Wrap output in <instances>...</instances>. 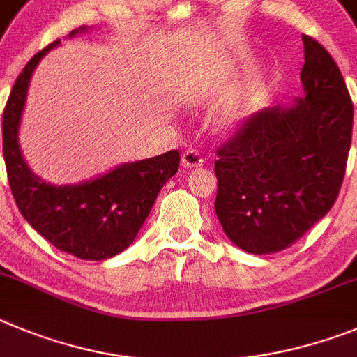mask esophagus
Segmentation results:
<instances>
[{"mask_svg": "<svg viewBox=\"0 0 357 357\" xmlns=\"http://www.w3.org/2000/svg\"><path fill=\"white\" fill-rule=\"evenodd\" d=\"M202 162H204V160H202V156L194 149L185 151L181 156V165L185 167V169H197V167L202 165Z\"/></svg>", "mask_w": 357, "mask_h": 357, "instance_id": "1", "label": "esophagus"}]
</instances>
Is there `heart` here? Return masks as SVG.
I'll list each match as a JSON object with an SVG mask.
<instances>
[{"label": "heart", "mask_w": 357, "mask_h": 357, "mask_svg": "<svg viewBox=\"0 0 357 357\" xmlns=\"http://www.w3.org/2000/svg\"><path fill=\"white\" fill-rule=\"evenodd\" d=\"M247 114H249V110H247L245 99H236L215 117V128L218 131H224V133L233 131L234 128L242 126L243 121L247 119Z\"/></svg>", "instance_id": "obj_1"}]
</instances>
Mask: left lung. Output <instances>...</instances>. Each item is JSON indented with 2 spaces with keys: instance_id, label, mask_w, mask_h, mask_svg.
<instances>
[{
  "instance_id": "8db88e82",
  "label": "left lung",
  "mask_w": 357,
  "mask_h": 357,
  "mask_svg": "<svg viewBox=\"0 0 357 357\" xmlns=\"http://www.w3.org/2000/svg\"><path fill=\"white\" fill-rule=\"evenodd\" d=\"M303 98L265 108L218 149L215 213L250 255L297 242L333 208L345 176L354 107L326 47L303 35Z\"/></svg>"
}]
</instances>
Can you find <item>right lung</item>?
Returning a JSON list of instances; mask_svg holds the SVG:
<instances>
[{"mask_svg": "<svg viewBox=\"0 0 357 357\" xmlns=\"http://www.w3.org/2000/svg\"><path fill=\"white\" fill-rule=\"evenodd\" d=\"M89 26L76 28L69 38ZM54 40L22 69L3 112V156L19 211L40 236L79 259H108L133 243L160 190L178 172L179 153L117 165L78 185H51L35 174L19 146V126L28 86L38 62L56 47Z\"/></svg>", "mask_w": 357, "mask_h": 357, "instance_id": "add662e5", "label": "right lung"}]
</instances>
